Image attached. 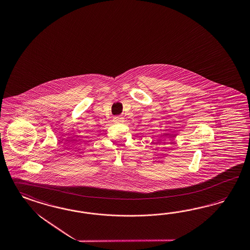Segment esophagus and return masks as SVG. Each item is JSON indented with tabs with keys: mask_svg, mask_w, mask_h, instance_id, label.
<instances>
[{
	"mask_svg": "<svg viewBox=\"0 0 250 250\" xmlns=\"http://www.w3.org/2000/svg\"><path fill=\"white\" fill-rule=\"evenodd\" d=\"M113 121L115 122H123V118L122 117H121V116H116V117H114L113 118Z\"/></svg>",
	"mask_w": 250,
	"mask_h": 250,
	"instance_id": "1",
	"label": "esophagus"
}]
</instances>
